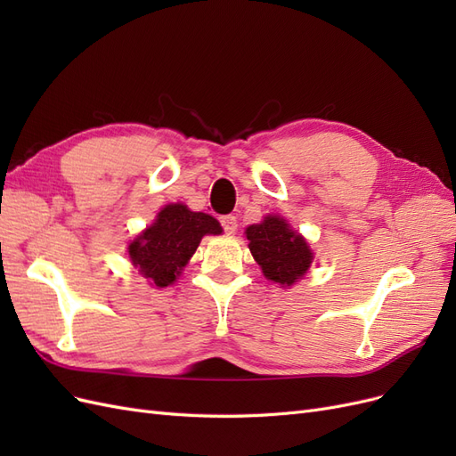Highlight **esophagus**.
<instances>
[{"label":"esophagus","mask_w":456,"mask_h":456,"mask_svg":"<svg viewBox=\"0 0 456 456\" xmlns=\"http://www.w3.org/2000/svg\"><path fill=\"white\" fill-rule=\"evenodd\" d=\"M220 224H223L226 233H233V232L238 230V220H236V216H233V215L220 216Z\"/></svg>","instance_id":"obj_1"}]
</instances>
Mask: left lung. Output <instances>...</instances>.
I'll return each mask as SVG.
<instances>
[{
    "label": "left lung",
    "instance_id": "obj_1",
    "mask_svg": "<svg viewBox=\"0 0 456 456\" xmlns=\"http://www.w3.org/2000/svg\"><path fill=\"white\" fill-rule=\"evenodd\" d=\"M245 236L265 278L281 287L300 280L314 260L308 241L278 215H266L260 224H251Z\"/></svg>",
    "mask_w": 456,
    "mask_h": 456
}]
</instances>
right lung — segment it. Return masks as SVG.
Segmentation results:
<instances>
[{
  "label": "right lung",
  "mask_w": 456,
  "mask_h": 456,
  "mask_svg": "<svg viewBox=\"0 0 456 456\" xmlns=\"http://www.w3.org/2000/svg\"><path fill=\"white\" fill-rule=\"evenodd\" d=\"M220 232L223 228L215 216L190 211L184 203H169L158 213L154 223L129 243V258L150 285L167 287L183 273L201 238Z\"/></svg>",
  "instance_id": "add662e5"
}]
</instances>
